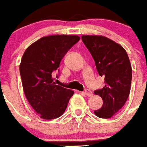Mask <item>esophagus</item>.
<instances>
[{
  "label": "esophagus",
  "mask_w": 147,
  "mask_h": 147,
  "mask_svg": "<svg viewBox=\"0 0 147 147\" xmlns=\"http://www.w3.org/2000/svg\"><path fill=\"white\" fill-rule=\"evenodd\" d=\"M84 94H86L87 96H91L93 95V93L91 92V91H90V90H88V89H87V90H86V91H85Z\"/></svg>",
  "instance_id": "1"
}]
</instances>
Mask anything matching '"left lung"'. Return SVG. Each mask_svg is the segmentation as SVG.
I'll list each match as a JSON object with an SVG mask.
<instances>
[{
    "label": "left lung",
    "mask_w": 147,
    "mask_h": 147,
    "mask_svg": "<svg viewBox=\"0 0 147 147\" xmlns=\"http://www.w3.org/2000/svg\"><path fill=\"white\" fill-rule=\"evenodd\" d=\"M82 40L94 59L99 75L105 77V86L94 91L103 104L94 112L101 118H110L124 106L129 95L132 77L129 59L121 45L106 36L83 35Z\"/></svg>",
    "instance_id": "8db88e82"
}]
</instances>
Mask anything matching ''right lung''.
<instances>
[{"instance_id":"add662e5","label":"right lung","mask_w":147,"mask_h":147,"mask_svg":"<svg viewBox=\"0 0 147 147\" xmlns=\"http://www.w3.org/2000/svg\"><path fill=\"white\" fill-rule=\"evenodd\" d=\"M80 38L73 35L45 36L24 53L19 66L24 92L41 118L53 120L63 115L74 94L56 85L52 74L58 70L65 53Z\"/></svg>"}]
</instances>
